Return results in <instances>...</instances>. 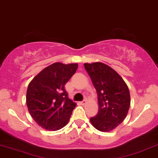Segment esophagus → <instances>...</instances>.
Wrapping results in <instances>:
<instances>
[{"mask_svg":"<svg viewBox=\"0 0 158 158\" xmlns=\"http://www.w3.org/2000/svg\"><path fill=\"white\" fill-rule=\"evenodd\" d=\"M80 103H81V106H84V105H85V103H86V100H82V101H81V102H80Z\"/></svg>","mask_w":158,"mask_h":158,"instance_id":"1","label":"esophagus"}]
</instances>
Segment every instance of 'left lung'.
<instances>
[{"instance_id": "8db88e82", "label": "left lung", "mask_w": 158, "mask_h": 158, "mask_svg": "<svg viewBox=\"0 0 158 158\" xmlns=\"http://www.w3.org/2000/svg\"><path fill=\"white\" fill-rule=\"evenodd\" d=\"M98 94V113L90 118L99 131H110L121 124L130 107V94L127 84L118 73L100 62L85 64Z\"/></svg>"}]
</instances>
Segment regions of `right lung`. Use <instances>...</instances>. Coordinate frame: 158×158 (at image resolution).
<instances>
[{
  "mask_svg": "<svg viewBox=\"0 0 158 158\" xmlns=\"http://www.w3.org/2000/svg\"><path fill=\"white\" fill-rule=\"evenodd\" d=\"M77 68V64L54 63L29 83L27 108L32 118L43 129L56 131L68 123L76 103L69 98L64 86Z\"/></svg>",
  "mask_w": 158,
  "mask_h": 158,
  "instance_id": "1",
  "label": "right lung"
}]
</instances>
